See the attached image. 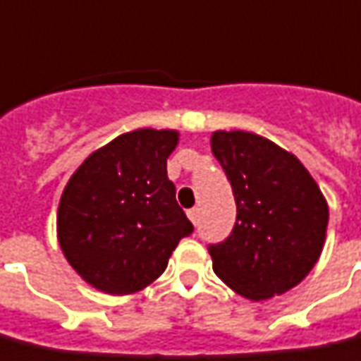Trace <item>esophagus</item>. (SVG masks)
Instances as JSON below:
<instances>
[{
  "label": "esophagus",
  "instance_id": "34e87169",
  "mask_svg": "<svg viewBox=\"0 0 361 361\" xmlns=\"http://www.w3.org/2000/svg\"><path fill=\"white\" fill-rule=\"evenodd\" d=\"M188 216H189V221L193 224H197V216H199V209H189L188 211Z\"/></svg>",
  "mask_w": 361,
  "mask_h": 361
}]
</instances>
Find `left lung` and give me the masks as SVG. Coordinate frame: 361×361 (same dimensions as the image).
Here are the masks:
<instances>
[{
  "instance_id": "left-lung-1",
  "label": "left lung",
  "mask_w": 361,
  "mask_h": 361,
  "mask_svg": "<svg viewBox=\"0 0 361 361\" xmlns=\"http://www.w3.org/2000/svg\"><path fill=\"white\" fill-rule=\"evenodd\" d=\"M211 150L233 185L236 223L209 246L213 269L250 301L283 295L321 258L329 205L299 158L248 130H215Z\"/></svg>"
}]
</instances>
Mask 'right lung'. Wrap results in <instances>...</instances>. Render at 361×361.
<instances>
[{
  "instance_id": "1",
  "label": "right lung",
  "mask_w": 361,
  "mask_h": 361,
  "mask_svg": "<svg viewBox=\"0 0 361 361\" xmlns=\"http://www.w3.org/2000/svg\"><path fill=\"white\" fill-rule=\"evenodd\" d=\"M172 128H137L97 148L72 173L56 215L60 248L75 274L107 295H130L162 276L193 233L166 162Z\"/></svg>"
}]
</instances>
